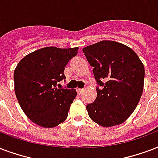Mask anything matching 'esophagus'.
<instances>
[{
	"label": "esophagus",
	"mask_w": 158,
	"mask_h": 158,
	"mask_svg": "<svg viewBox=\"0 0 158 158\" xmlns=\"http://www.w3.org/2000/svg\"><path fill=\"white\" fill-rule=\"evenodd\" d=\"M77 91L78 95H81L83 91H84V89H77Z\"/></svg>",
	"instance_id": "esophagus-1"
}]
</instances>
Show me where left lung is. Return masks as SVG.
Instances as JSON below:
<instances>
[{
  "label": "left lung",
  "mask_w": 158,
  "mask_h": 158,
  "mask_svg": "<svg viewBox=\"0 0 158 158\" xmlns=\"http://www.w3.org/2000/svg\"><path fill=\"white\" fill-rule=\"evenodd\" d=\"M82 51L98 85L96 100L86 106L90 118L103 127L123 123L143 90V62L132 48L114 41L103 40Z\"/></svg>",
  "instance_id": "1"
}]
</instances>
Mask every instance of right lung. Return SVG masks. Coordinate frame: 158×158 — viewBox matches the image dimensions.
Instances as JSON below:
<instances>
[{"instance_id": "1", "label": "right lung", "mask_w": 158, "mask_h": 158, "mask_svg": "<svg viewBox=\"0 0 158 158\" xmlns=\"http://www.w3.org/2000/svg\"><path fill=\"white\" fill-rule=\"evenodd\" d=\"M78 48L46 47L23 57L14 73L15 92L22 110L34 123L53 128L66 120L75 89L57 88Z\"/></svg>"}]
</instances>
